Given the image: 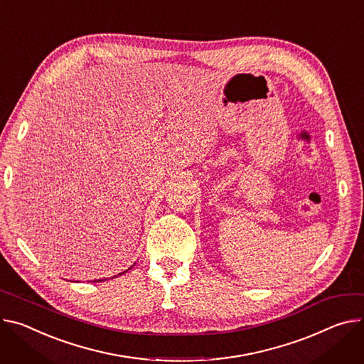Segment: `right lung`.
Instances as JSON below:
<instances>
[{
  "label": "right lung",
  "instance_id": "add662e5",
  "mask_svg": "<svg viewBox=\"0 0 364 364\" xmlns=\"http://www.w3.org/2000/svg\"><path fill=\"white\" fill-rule=\"evenodd\" d=\"M132 267H134V266H132ZM132 267H129V269H127V270H130V269H132ZM127 270H126V272H127ZM126 272H123V273H126ZM123 273H119V274H123ZM105 280H106V279H105ZM97 282H103V280H97Z\"/></svg>",
  "mask_w": 364,
  "mask_h": 364
}]
</instances>
